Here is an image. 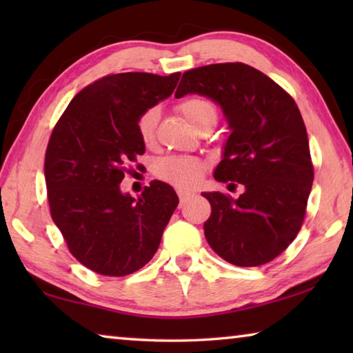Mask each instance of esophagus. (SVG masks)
<instances>
[{"instance_id": "esophagus-1", "label": "esophagus", "mask_w": 353, "mask_h": 353, "mask_svg": "<svg viewBox=\"0 0 353 353\" xmlns=\"http://www.w3.org/2000/svg\"><path fill=\"white\" fill-rule=\"evenodd\" d=\"M177 194H179V199H181V204H183V202H187L188 199H191L194 196L193 191H188V190H177Z\"/></svg>"}]
</instances>
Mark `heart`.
I'll return each instance as SVG.
<instances>
[{
    "instance_id": "1",
    "label": "heart",
    "mask_w": 353,
    "mask_h": 353,
    "mask_svg": "<svg viewBox=\"0 0 353 353\" xmlns=\"http://www.w3.org/2000/svg\"><path fill=\"white\" fill-rule=\"evenodd\" d=\"M179 112L196 130L213 128L218 121V110L210 99L204 97H191L177 105ZM160 119L159 107H149L137 119V130L145 145H152L157 135ZM207 170L205 162L191 155H171L160 160L155 174L162 181L177 187H193L198 183Z\"/></svg>"
}]
</instances>
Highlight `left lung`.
<instances>
[{"mask_svg":"<svg viewBox=\"0 0 353 353\" xmlns=\"http://www.w3.org/2000/svg\"><path fill=\"white\" fill-rule=\"evenodd\" d=\"M193 93L214 101L230 129L214 179L244 185L238 199L202 193L212 205L207 241L235 266L270 263L297 236L312 191L314 172L301 112L279 83L240 62L185 71L174 97Z\"/></svg>","mask_w":353,"mask_h":353,"instance_id":"1","label":"left lung"}]
</instances>
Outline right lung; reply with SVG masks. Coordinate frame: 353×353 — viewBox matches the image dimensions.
<instances>
[{
    "label": "right lung",
    "mask_w": 353,
    "mask_h": 353,
    "mask_svg": "<svg viewBox=\"0 0 353 353\" xmlns=\"http://www.w3.org/2000/svg\"><path fill=\"white\" fill-rule=\"evenodd\" d=\"M181 73L104 76L76 94L52 130L45 155L48 202L70 252L93 272L123 277L157 252L179 198L154 181L141 196L119 183L145 154L137 119L171 97Z\"/></svg>",
    "instance_id": "add662e5"
}]
</instances>
